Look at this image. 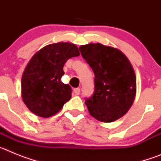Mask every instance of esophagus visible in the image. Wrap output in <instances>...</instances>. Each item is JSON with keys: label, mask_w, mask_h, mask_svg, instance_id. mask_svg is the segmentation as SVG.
<instances>
[{"label": "esophagus", "mask_w": 161, "mask_h": 161, "mask_svg": "<svg viewBox=\"0 0 161 161\" xmlns=\"http://www.w3.org/2000/svg\"><path fill=\"white\" fill-rule=\"evenodd\" d=\"M73 92L76 95H79L80 93V89L79 88H76V89H74Z\"/></svg>", "instance_id": "esophagus-1"}]
</instances>
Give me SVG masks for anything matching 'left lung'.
<instances>
[{
  "label": "left lung",
  "mask_w": 161,
  "mask_h": 161,
  "mask_svg": "<svg viewBox=\"0 0 161 161\" xmlns=\"http://www.w3.org/2000/svg\"><path fill=\"white\" fill-rule=\"evenodd\" d=\"M82 57L95 75L94 92L85 98L90 114L111 123L126 114L136 93V77L129 59L119 49L101 43L79 47Z\"/></svg>",
  "instance_id": "left-lung-1"
}]
</instances>
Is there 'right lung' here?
Here are the masks:
<instances>
[{"instance_id": "right-lung-1", "label": "right lung", "mask_w": 161, "mask_h": 161, "mask_svg": "<svg viewBox=\"0 0 161 161\" xmlns=\"http://www.w3.org/2000/svg\"><path fill=\"white\" fill-rule=\"evenodd\" d=\"M79 55L75 44L61 42L44 47L31 58L22 75V97L32 113L49 118L70 100L72 88L61 81L63 68Z\"/></svg>"}]
</instances>
